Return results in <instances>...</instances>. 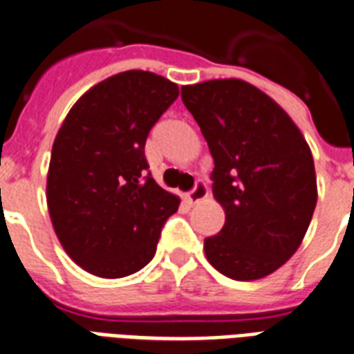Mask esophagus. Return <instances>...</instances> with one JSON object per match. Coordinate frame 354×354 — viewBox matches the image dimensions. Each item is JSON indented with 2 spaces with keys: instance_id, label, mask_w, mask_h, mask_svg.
Here are the masks:
<instances>
[{
  "instance_id": "34e87169",
  "label": "esophagus",
  "mask_w": 354,
  "mask_h": 354,
  "mask_svg": "<svg viewBox=\"0 0 354 354\" xmlns=\"http://www.w3.org/2000/svg\"><path fill=\"white\" fill-rule=\"evenodd\" d=\"M208 197V185L204 184V182H197L195 187L187 193V198H189V203H201L203 198Z\"/></svg>"
}]
</instances>
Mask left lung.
Here are the masks:
<instances>
[{"label":"left lung","instance_id":"8db88e82","mask_svg":"<svg viewBox=\"0 0 354 354\" xmlns=\"http://www.w3.org/2000/svg\"><path fill=\"white\" fill-rule=\"evenodd\" d=\"M182 101L214 157L212 191L225 210L206 259L238 281L261 279L289 261L317 204L313 157L279 104L238 78L182 86Z\"/></svg>","mask_w":354,"mask_h":354}]
</instances>
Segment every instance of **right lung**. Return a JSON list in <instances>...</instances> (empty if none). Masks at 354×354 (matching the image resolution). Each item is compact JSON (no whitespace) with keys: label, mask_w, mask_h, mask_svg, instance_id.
<instances>
[{"label":"right lung","mask_w":354,"mask_h":354,"mask_svg":"<svg viewBox=\"0 0 354 354\" xmlns=\"http://www.w3.org/2000/svg\"><path fill=\"white\" fill-rule=\"evenodd\" d=\"M178 86L125 71L73 104L52 146L46 203L64 250L99 277L135 274L156 255L180 198L148 172V133L176 101Z\"/></svg>","instance_id":"add662e5"}]
</instances>
